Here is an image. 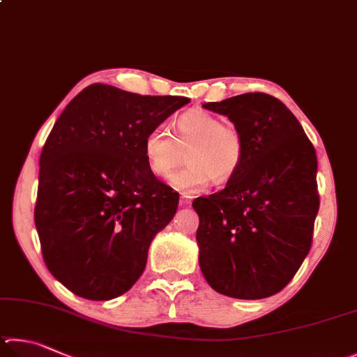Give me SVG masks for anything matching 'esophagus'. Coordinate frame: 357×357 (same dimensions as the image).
I'll return each mask as SVG.
<instances>
[{
  "label": "esophagus",
  "mask_w": 357,
  "mask_h": 357,
  "mask_svg": "<svg viewBox=\"0 0 357 357\" xmlns=\"http://www.w3.org/2000/svg\"><path fill=\"white\" fill-rule=\"evenodd\" d=\"M191 201H192V196H190V195H182V196H180V205H182V207H186V205H190Z\"/></svg>",
  "instance_id": "34e87169"
}]
</instances>
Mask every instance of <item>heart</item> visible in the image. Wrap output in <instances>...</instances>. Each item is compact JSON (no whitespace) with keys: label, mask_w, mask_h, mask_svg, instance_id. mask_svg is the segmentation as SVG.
I'll return each mask as SVG.
<instances>
[{"label":"heart","mask_w":357,"mask_h":357,"mask_svg":"<svg viewBox=\"0 0 357 357\" xmlns=\"http://www.w3.org/2000/svg\"><path fill=\"white\" fill-rule=\"evenodd\" d=\"M144 156L150 172L167 178L180 191H197L208 185H222L234 178L246 158V139L234 125H224L220 117L204 109L183 112L174 123V136L155 127L144 137Z\"/></svg>","instance_id":"b5f03b06"}]
</instances>
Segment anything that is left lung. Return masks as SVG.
Segmentation results:
<instances>
[{
  "label": "left lung",
  "instance_id": "8db88e82",
  "mask_svg": "<svg viewBox=\"0 0 357 357\" xmlns=\"http://www.w3.org/2000/svg\"><path fill=\"white\" fill-rule=\"evenodd\" d=\"M204 108L234 122L246 139V158L226 188L192 202L199 265L221 295H276L312 246L320 207L315 149L293 112L268 93H241Z\"/></svg>",
  "mask_w": 357,
  "mask_h": 357
}]
</instances>
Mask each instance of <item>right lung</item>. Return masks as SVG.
<instances>
[{
  "label": "right lung",
  "mask_w": 357,
  "mask_h": 357,
  "mask_svg": "<svg viewBox=\"0 0 357 357\" xmlns=\"http://www.w3.org/2000/svg\"><path fill=\"white\" fill-rule=\"evenodd\" d=\"M190 102L96 83L66 106L40 153L34 222L50 273L108 301L144 273L149 246L178 207L150 172L144 137Z\"/></svg>",
  "instance_id": "1"
}]
</instances>
